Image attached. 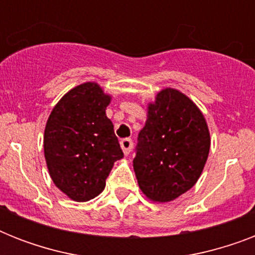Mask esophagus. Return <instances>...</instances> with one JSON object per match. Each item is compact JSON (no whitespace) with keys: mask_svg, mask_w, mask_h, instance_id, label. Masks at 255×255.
I'll return each mask as SVG.
<instances>
[{"mask_svg":"<svg viewBox=\"0 0 255 255\" xmlns=\"http://www.w3.org/2000/svg\"><path fill=\"white\" fill-rule=\"evenodd\" d=\"M132 145H133V143H132L131 139H123L122 141H120V147H122L123 153L126 156L129 155V152H131L132 149Z\"/></svg>","mask_w":255,"mask_h":255,"instance_id":"34e87169","label":"esophagus"}]
</instances>
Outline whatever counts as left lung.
Instances as JSON below:
<instances>
[{
    "instance_id": "obj_1",
    "label": "left lung",
    "mask_w": 255,
    "mask_h": 255,
    "mask_svg": "<svg viewBox=\"0 0 255 255\" xmlns=\"http://www.w3.org/2000/svg\"><path fill=\"white\" fill-rule=\"evenodd\" d=\"M210 149L201 110L176 88H163L147 106L133 159L137 184L148 200L173 201L197 182Z\"/></svg>"
}]
</instances>
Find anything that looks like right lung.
<instances>
[{"instance_id":"1","label":"right lung","mask_w":255,"mask_h":255,"mask_svg":"<svg viewBox=\"0 0 255 255\" xmlns=\"http://www.w3.org/2000/svg\"><path fill=\"white\" fill-rule=\"evenodd\" d=\"M111 99L96 82H86L66 92L47 119L43 151L49 174L73 201L102 193L114 163L123 159L106 115Z\"/></svg>"}]
</instances>
